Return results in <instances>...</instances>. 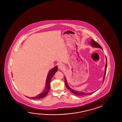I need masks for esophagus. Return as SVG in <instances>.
<instances>
[{
	"label": "esophagus",
	"instance_id": "esophagus-1",
	"mask_svg": "<svg viewBox=\"0 0 122 122\" xmlns=\"http://www.w3.org/2000/svg\"><path fill=\"white\" fill-rule=\"evenodd\" d=\"M58 67L60 69H61L62 70L63 68H64V65L63 64H62V63H59L58 64Z\"/></svg>",
	"mask_w": 122,
	"mask_h": 122
}]
</instances>
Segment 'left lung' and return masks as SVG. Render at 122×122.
Listing matches in <instances>:
<instances>
[{
  "instance_id": "1",
  "label": "left lung",
  "mask_w": 122,
  "mask_h": 122,
  "mask_svg": "<svg viewBox=\"0 0 122 122\" xmlns=\"http://www.w3.org/2000/svg\"><path fill=\"white\" fill-rule=\"evenodd\" d=\"M90 45H92V46H93V47H95L96 48H100L102 49V48L101 47V46H100V45L98 43H97V42H96V41H95L94 40H91V42H90ZM106 66H105V73L104 75V77H103V81H104V80L105 77V76H106V72H107V57H106ZM65 82L66 86V87L67 89H68V90H70V91L71 92H72L73 94H74L75 95H78V96L89 95L91 94L92 93H93L94 92H90V93H85V92H78V91H75L74 90H72V89L71 88H70L69 86L68 85V84H67V81H66V78H65Z\"/></svg>"
}]
</instances>
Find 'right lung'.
I'll list each match as a JSON object with an SVG mask.
<instances>
[{"label":"right lung","instance_id":"obj_1","mask_svg":"<svg viewBox=\"0 0 122 122\" xmlns=\"http://www.w3.org/2000/svg\"><path fill=\"white\" fill-rule=\"evenodd\" d=\"M58 70V67L57 66H56L52 68V70H50L48 75L47 79H46V86H45V89L43 90V91L40 93L39 95H38L37 96L35 97H28L30 99H41L43 97H45V96H46L47 94L49 91L50 89V82L51 79L52 78V76L53 75L55 74V73L57 72Z\"/></svg>","mask_w":122,"mask_h":122}]
</instances>
